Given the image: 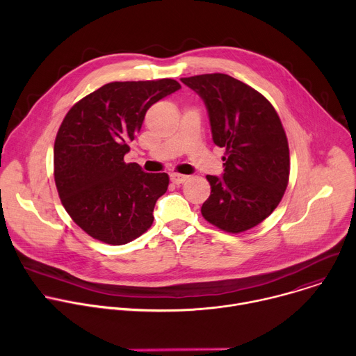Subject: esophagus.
Returning <instances> with one entry per match:
<instances>
[{
    "label": "esophagus",
    "mask_w": 356,
    "mask_h": 356,
    "mask_svg": "<svg viewBox=\"0 0 356 356\" xmlns=\"http://www.w3.org/2000/svg\"><path fill=\"white\" fill-rule=\"evenodd\" d=\"M187 179H188V176H186V175H180V173H172L170 175V180L175 184H183Z\"/></svg>",
    "instance_id": "esophagus-1"
}]
</instances>
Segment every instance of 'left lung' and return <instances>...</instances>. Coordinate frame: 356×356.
Returning <instances> with one entry per match:
<instances>
[{
	"mask_svg": "<svg viewBox=\"0 0 356 356\" xmlns=\"http://www.w3.org/2000/svg\"><path fill=\"white\" fill-rule=\"evenodd\" d=\"M204 101L213 140L225 147L224 175L207 176L211 194L201 214L217 228L238 234L268 218L290 175L286 132L269 101L222 73L180 79Z\"/></svg>",
	"mask_w": 356,
	"mask_h": 356,
	"instance_id": "8db88e82",
	"label": "left lung"
}]
</instances>
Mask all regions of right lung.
Listing matches in <instances>:
<instances>
[{"label": "right lung", "mask_w": 356, "mask_h": 356, "mask_svg": "<svg viewBox=\"0 0 356 356\" xmlns=\"http://www.w3.org/2000/svg\"><path fill=\"white\" fill-rule=\"evenodd\" d=\"M180 87L173 79L114 81L66 114L54 149L55 183L67 214L94 239L124 245L154 222L169 176L145 173L124 156L149 107Z\"/></svg>", "instance_id": "obj_1"}]
</instances>
